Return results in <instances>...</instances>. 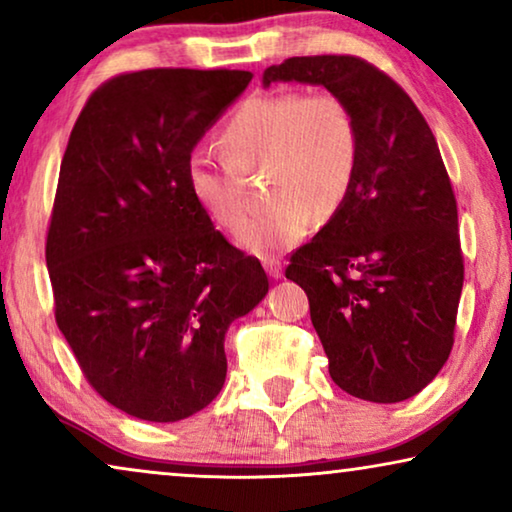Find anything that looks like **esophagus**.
<instances>
[{
	"label": "esophagus",
	"instance_id": "esophagus-1",
	"mask_svg": "<svg viewBox=\"0 0 512 512\" xmlns=\"http://www.w3.org/2000/svg\"><path fill=\"white\" fill-rule=\"evenodd\" d=\"M263 268L272 279H282V263L279 261H265Z\"/></svg>",
	"mask_w": 512,
	"mask_h": 512
}]
</instances>
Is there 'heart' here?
I'll return each mask as SVG.
<instances>
[{
	"label": "heart",
	"instance_id": "heart-1",
	"mask_svg": "<svg viewBox=\"0 0 512 512\" xmlns=\"http://www.w3.org/2000/svg\"><path fill=\"white\" fill-rule=\"evenodd\" d=\"M223 158L195 151L186 188L216 228L235 233L247 214V181L263 172L261 209L240 233L256 256L291 249L312 219L340 212L359 167V130L338 95L268 93L247 97L221 128Z\"/></svg>",
	"mask_w": 512,
	"mask_h": 512
}]
</instances>
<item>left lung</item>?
I'll return each instance as SVG.
<instances>
[{
  "label": "left lung",
  "mask_w": 512,
  "mask_h": 512,
  "mask_svg": "<svg viewBox=\"0 0 512 512\" xmlns=\"http://www.w3.org/2000/svg\"><path fill=\"white\" fill-rule=\"evenodd\" d=\"M324 86L352 111L359 167L345 205L291 256L342 391L370 403L419 394L445 366L464 286L457 200L415 102L354 55L289 58L263 86Z\"/></svg>",
  "instance_id": "1"
}]
</instances>
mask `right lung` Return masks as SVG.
<instances>
[{
  "label": "right lung",
  "instance_id": "obj_1",
  "mask_svg": "<svg viewBox=\"0 0 512 512\" xmlns=\"http://www.w3.org/2000/svg\"><path fill=\"white\" fill-rule=\"evenodd\" d=\"M251 76H116L90 95L62 158L46 240L55 321L97 394L146 422L219 396L228 326L270 289L186 188L188 156Z\"/></svg>",
  "mask_w": 512,
  "mask_h": 512
}]
</instances>
